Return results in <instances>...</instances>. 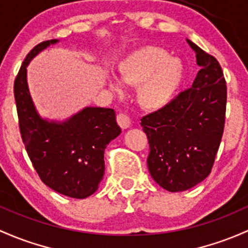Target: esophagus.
Wrapping results in <instances>:
<instances>
[{"instance_id": "esophagus-1", "label": "esophagus", "mask_w": 248, "mask_h": 248, "mask_svg": "<svg viewBox=\"0 0 248 248\" xmlns=\"http://www.w3.org/2000/svg\"><path fill=\"white\" fill-rule=\"evenodd\" d=\"M117 124H120L122 129H127L131 127V119L124 114H119L117 115Z\"/></svg>"}]
</instances>
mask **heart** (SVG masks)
Returning a JSON list of instances; mask_svg holds the SVG:
<instances>
[{
  "mask_svg": "<svg viewBox=\"0 0 248 248\" xmlns=\"http://www.w3.org/2000/svg\"><path fill=\"white\" fill-rule=\"evenodd\" d=\"M117 72L124 84L138 85L137 100L142 109L159 111L174 100L183 84L186 67L165 48L147 45L126 54L117 65ZM107 79L111 89L121 91V81L115 75H108Z\"/></svg>",
  "mask_w": 248,
  "mask_h": 248,
  "instance_id": "b5f03b06",
  "label": "heart"
}]
</instances>
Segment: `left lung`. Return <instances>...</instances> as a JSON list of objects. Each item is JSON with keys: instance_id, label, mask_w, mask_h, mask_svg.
<instances>
[{"instance_id": "left-lung-1", "label": "left lung", "mask_w": 248, "mask_h": 248, "mask_svg": "<svg viewBox=\"0 0 248 248\" xmlns=\"http://www.w3.org/2000/svg\"><path fill=\"white\" fill-rule=\"evenodd\" d=\"M200 66L191 88L166 108L142 117L147 134L150 174L171 192L186 191L208 177L223 127L227 87L220 64L186 39Z\"/></svg>"}]
</instances>
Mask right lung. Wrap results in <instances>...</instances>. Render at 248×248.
Returning a JSON list of instances; mask_svg holds the SVG:
<instances>
[{
	"mask_svg": "<svg viewBox=\"0 0 248 248\" xmlns=\"http://www.w3.org/2000/svg\"><path fill=\"white\" fill-rule=\"evenodd\" d=\"M58 39L36 45L23 61L14 83V96L23 144L41 181L72 199H87L104 177V150L121 128L111 108L84 107L67 119L40 115L31 95L27 66Z\"/></svg>",
	"mask_w": 248,
	"mask_h": 248,
	"instance_id": "obj_1",
	"label": "right lung"
}]
</instances>
